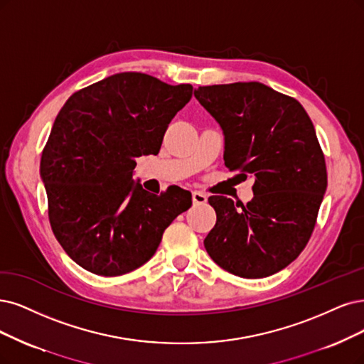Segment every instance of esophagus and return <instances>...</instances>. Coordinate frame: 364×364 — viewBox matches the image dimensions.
<instances>
[{
  "instance_id": "1",
  "label": "esophagus",
  "mask_w": 364,
  "mask_h": 364,
  "mask_svg": "<svg viewBox=\"0 0 364 364\" xmlns=\"http://www.w3.org/2000/svg\"><path fill=\"white\" fill-rule=\"evenodd\" d=\"M192 200L195 205H200V204H205L207 203V195L203 192H193L192 193Z\"/></svg>"
}]
</instances>
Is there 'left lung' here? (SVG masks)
<instances>
[{
    "instance_id": "1",
    "label": "left lung",
    "mask_w": 364,
    "mask_h": 364,
    "mask_svg": "<svg viewBox=\"0 0 364 364\" xmlns=\"http://www.w3.org/2000/svg\"><path fill=\"white\" fill-rule=\"evenodd\" d=\"M195 97L225 133L226 168L255 178L246 205L208 198L218 220L204 246L235 276H272L309 243L327 189L312 119L299 100L259 82L199 87Z\"/></svg>"
}]
</instances>
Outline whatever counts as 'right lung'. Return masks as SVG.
I'll return each mask as SVG.
<instances>
[{
  "mask_svg": "<svg viewBox=\"0 0 364 364\" xmlns=\"http://www.w3.org/2000/svg\"><path fill=\"white\" fill-rule=\"evenodd\" d=\"M192 92L191 84L124 72L73 92L61 107L40 173L53 235L85 270L106 277L136 270L172 220L191 208L187 191L153 195L132 175L139 156L159 153Z\"/></svg>",
  "mask_w": 364,
  "mask_h": 364,
  "instance_id": "right-lung-1",
  "label": "right lung"
}]
</instances>
